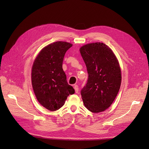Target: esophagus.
<instances>
[{
	"instance_id": "34e87169",
	"label": "esophagus",
	"mask_w": 149,
	"mask_h": 149,
	"mask_svg": "<svg viewBox=\"0 0 149 149\" xmlns=\"http://www.w3.org/2000/svg\"><path fill=\"white\" fill-rule=\"evenodd\" d=\"M74 89H75V91L76 93H78L79 92V86H78V85H75L74 86Z\"/></svg>"
}]
</instances>
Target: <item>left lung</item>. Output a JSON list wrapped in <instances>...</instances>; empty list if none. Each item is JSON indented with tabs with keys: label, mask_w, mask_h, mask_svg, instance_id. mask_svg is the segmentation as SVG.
<instances>
[{
	"label": "left lung",
	"mask_w": 149,
	"mask_h": 149,
	"mask_svg": "<svg viewBox=\"0 0 149 149\" xmlns=\"http://www.w3.org/2000/svg\"><path fill=\"white\" fill-rule=\"evenodd\" d=\"M80 52L88 73V82L81 91L84 105L93 113L104 111L112 104L120 88L118 61L112 49L103 43L85 45Z\"/></svg>",
	"instance_id": "1"
}]
</instances>
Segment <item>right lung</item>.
I'll use <instances>...</instances> for the list:
<instances>
[{
    "instance_id": "right-lung-1",
    "label": "right lung",
    "mask_w": 149,
    "mask_h": 149,
    "mask_svg": "<svg viewBox=\"0 0 149 149\" xmlns=\"http://www.w3.org/2000/svg\"><path fill=\"white\" fill-rule=\"evenodd\" d=\"M72 46L61 41L49 44L41 50L34 61L31 71L33 88L39 103L50 111L61 108L67 97L75 93L62 68L65 53Z\"/></svg>"
}]
</instances>
